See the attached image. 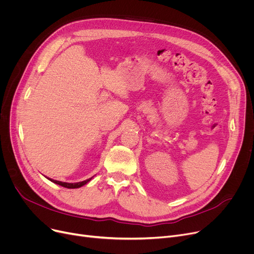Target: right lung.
Listing matches in <instances>:
<instances>
[{
	"label": "right lung",
	"mask_w": 254,
	"mask_h": 254,
	"mask_svg": "<svg viewBox=\"0 0 254 254\" xmlns=\"http://www.w3.org/2000/svg\"><path fill=\"white\" fill-rule=\"evenodd\" d=\"M91 179H92V177L89 178V179H86L84 181H81V182H77V183H66V182H62V181L52 180V179H50V181H52L53 183H56V184H59V185L63 186V188H65V189H79V188H81V186L85 185L87 182H89Z\"/></svg>",
	"instance_id": "add662e5"
}]
</instances>
